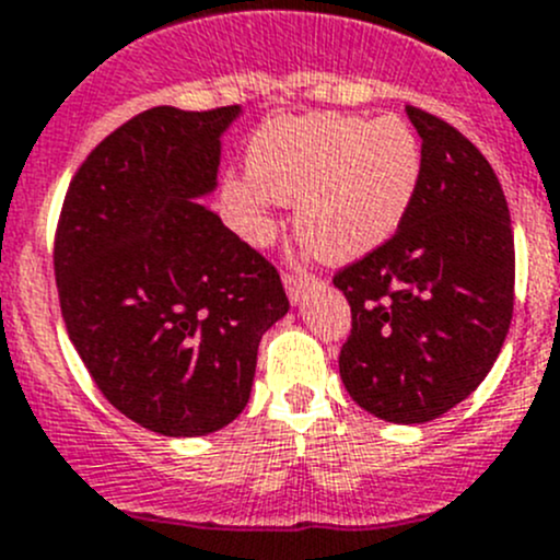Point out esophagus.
I'll use <instances>...</instances> for the list:
<instances>
[{"label":"esophagus","instance_id":"34e87169","mask_svg":"<svg viewBox=\"0 0 560 560\" xmlns=\"http://www.w3.org/2000/svg\"><path fill=\"white\" fill-rule=\"evenodd\" d=\"M315 282H318L315 275H304V272H285V275H282V285H285L288 299H291L293 304H299V299L304 296V291H307L310 285H315Z\"/></svg>","mask_w":560,"mask_h":560}]
</instances>
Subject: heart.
<instances>
[{
    "instance_id": "heart-1",
    "label": "heart",
    "mask_w": 560,
    "mask_h": 560,
    "mask_svg": "<svg viewBox=\"0 0 560 560\" xmlns=\"http://www.w3.org/2000/svg\"><path fill=\"white\" fill-rule=\"evenodd\" d=\"M422 185V143L397 116H285L247 149V179L223 201L253 245L272 236L269 207L296 203V234L329 264L370 256L397 234Z\"/></svg>"
}]
</instances>
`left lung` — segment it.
<instances>
[{"mask_svg":"<svg viewBox=\"0 0 560 560\" xmlns=\"http://www.w3.org/2000/svg\"><path fill=\"white\" fill-rule=\"evenodd\" d=\"M422 138V185L386 245L340 269L351 304L340 378L353 402L422 424L490 373L512 324L514 236L485 154L439 116L406 105Z\"/></svg>","mask_w":560,"mask_h":560,"instance_id":"obj_1","label":"left lung"}]
</instances>
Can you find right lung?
<instances>
[{
	"instance_id": "right-lung-1",
	"label": "right lung",
	"mask_w": 560,
	"mask_h": 560,
	"mask_svg": "<svg viewBox=\"0 0 560 560\" xmlns=\"http://www.w3.org/2000/svg\"><path fill=\"white\" fill-rule=\"evenodd\" d=\"M240 105H158L110 132L65 196L54 275L70 342L105 400L196 439L250 400L258 342L288 313L278 269L201 198Z\"/></svg>"
}]
</instances>
